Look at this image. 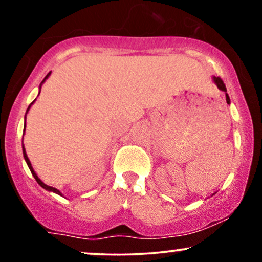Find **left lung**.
Here are the masks:
<instances>
[{"mask_svg":"<svg viewBox=\"0 0 262 262\" xmlns=\"http://www.w3.org/2000/svg\"><path fill=\"white\" fill-rule=\"evenodd\" d=\"M213 81H214V83H215V85H217V87H218L219 90H222V91L225 92V100H227V103L229 104L230 103V98H229V96H228V93H227V87H225L223 80H222L221 77L213 76Z\"/></svg>","mask_w":262,"mask_h":262,"instance_id":"left-lung-1","label":"left lung"}]
</instances>
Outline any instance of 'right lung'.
<instances>
[{
  "mask_svg": "<svg viewBox=\"0 0 262 262\" xmlns=\"http://www.w3.org/2000/svg\"><path fill=\"white\" fill-rule=\"evenodd\" d=\"M50 74H52V73H49V74H48V75H47V76H45V77H44V80H43V81H41V83H44V81H45V80H47V79H48V77H49V75H50ZM41 83H40V87H41ZM39 93H40V91H39ZM34 101H35V100H34ZM34 101H33L31 104H29V107H28V110H27V112H28V111H29V108H31V106H32V104H33V103H34ZM25 129H26V123H25ZM22 143H23V141H22ZM22 148H23V156H25V160H26V162H27V165H28L29 170H31L32 175H33V176H34L35 181H37V182L39 183V185H40V186H41V187H43V188H45V189H47V191L54 192V193H56V194H60V196H62V194H61V192H60V191H59V189L54 188V187H52V186H48V185H45V183H44L43 181H41V180H40V179H39V177L37 176V173H35V171H34V170H33V167H32V164H31V161H29L28 156H27V152H26V149H25V146H23V145H22Z\"/></svg>",
  "mask_w": 262,
  "mask_h": 262,
  "instance_id": "1",
  "label": "right lung"
}]
</instances>
